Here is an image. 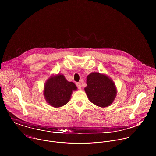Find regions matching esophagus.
Here are the masks:
<instances>
[{
    "label": "esophagus",
    "instance_id": "1",
    "mask_svg": "<svg viewBox=\"0 0 156 156\" xmlns=\"http://www.w3.org/2000/svg\"><path fill=\"white\" fill-rule=\"evenodd\" d=\"M76 85L77 87H78V89H80V90L81 88V83H76Z\"/></svg>",
    "mask_w": 156,
    "mask_h": 156
}]
</instances>
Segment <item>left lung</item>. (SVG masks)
<instances>
[{
    "mask_svg": "<svg viewBox=\"0 0 156 156\" xmlns=\"http://www.w3.org/2000/svg\"><path fill=\"white\" fill-rule=\"evenodd\" d=\"M84 91L94 104L105 107L114 101L117 90L114 82L108 76L99 73H92L87 76Z\"/></svg>",
    "mask_w": 156,
    "mask_h": 156,
    "instance_id": "obj_1",
    "label": "left lung"
}]
</instances>
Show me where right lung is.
<instances>
[{
    "instance_id": "right-lung-1",
    "label": "right lung",
    "mask_w": 156,
    "mask_h": 156,
    "mask_svg": "<svg viewBox=\"0 0 156 156\" xmlns=\"http://www.w3.org/2000/svg\"><path fill=\"white\" fill-rule=\"evenodd\" d=\"M77 87L73 82L66 80L62 75L50 78L44 86V94L46 101L52 107H59L67 103L72 91Z\"/></svg>"
}]
</instances>
